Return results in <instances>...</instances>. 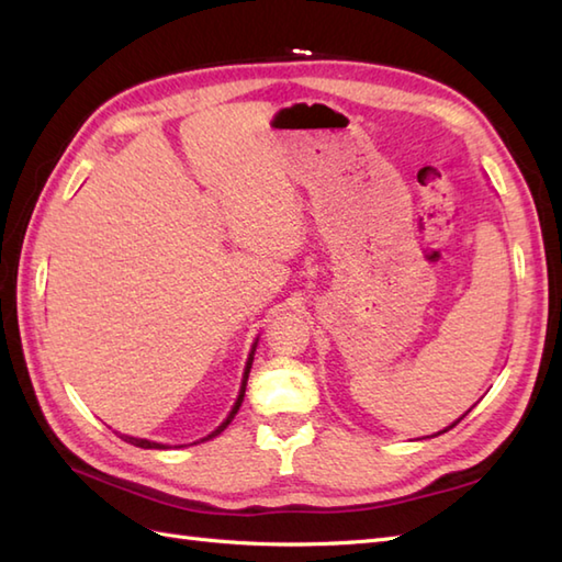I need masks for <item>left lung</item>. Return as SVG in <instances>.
Masks as SVG:
<instances>
[{
    "instance_id": "obj_1",
    "label": "left lung",
    "mask_w": 562,
    "mask_h": 562,
    "mask_svg": "<svg viewBox=\"0 0 562 562\" xmlns=\"http://www.w3.org/2000/svg\"><path fill=\"white\" fill-rule=\"evenodd\" d=\"M459 420H463V415L459 417ZM459 420H457V423H459ZM457 423H453V425H457ZM453 425H449V427H453ZM449 427H447V429H449ZM447 429H441V432H447ZM441 432H437V435H441Z\"/></svg>"
}]
</instances>
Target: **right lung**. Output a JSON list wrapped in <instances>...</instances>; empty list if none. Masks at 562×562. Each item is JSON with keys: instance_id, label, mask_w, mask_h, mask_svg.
<instances>
[{"instance_id": "1", "label": "right lung", "mask_w": 562, "mask_h": 562, "mask_svg": "<svg viewBox=\"0 0 562 562\" xmlns=\"http://www.w3.org/2000/svg\"><path fill=\"white\" fill-rule=\"evenodd\" d=\"M250 362H254V352H250V357H248V364H246V374H244V384H241V393H238V398H236V405L232 408V413H229V417H226V420L214 429L212 435H207L205 439H212V437H217L220 432H224L226 429V425H229L232 420H234V415L238 413V408H241V401H244V393H246V381H248V372H250ZM121 439H125V441H130V445H135V447H142V449H161V445H157V441H149V439H137V437H127V435H121Z\"/></svg>"}]
</instances>
